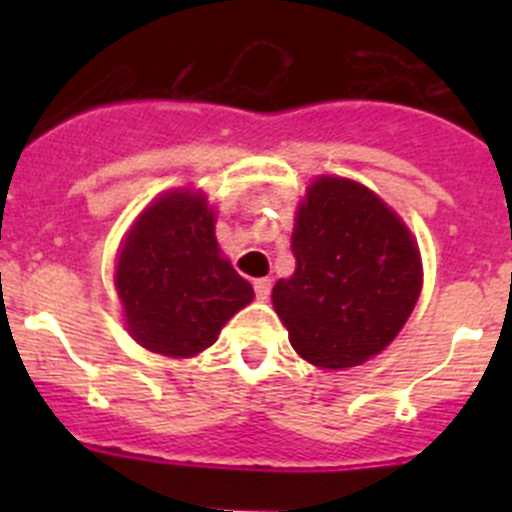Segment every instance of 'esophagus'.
Instances as JSON below:
<instances>
[{
	"instance_id": "34e87169",
	"label": "esophagus",
	"mask_w": 512,
	"mask_h": 512,
	"mask_svg": "<svg viewBox=\"0 0 512 512\" xmlns=\"http://www.w3.org/2000/svg\"><path fill=\"white\" fill-rule=\"evenodd\" d=\"M270 292H272L270 277H260V280H255V297L260 299V302H265V299L270 297Z\"/></svg>"
}]
</instances>
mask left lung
I'll use <instances>...</instances> for the list:
<instances>
[{
	"mask_svg": "<svg viewBox=\"0 0 512 512\" xmlns=\"http://www.w3.org/2000/svg\"><path fill=\"white\" fill-rule=\"evenodd\" d=\"M297 267L272 289L289 344L319 369H349L384 352L421 294L414 235L376 193L322 175L299 203Z\"/></svg>",
	"mask_w": 512,
	"mask_h": 512,
	"instance_id": "left-lung-1",
	"label": "left lung"
}]
</instances>
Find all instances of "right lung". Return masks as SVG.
I'll list each match as a JSON object with an SVG mask.
<instances>
[{"instance_id": "1", "label": "right lung", "mask_w": 512, "mask_h": 512, "mask_svg": "<svg viewBox=\"0 0 512 512\" xmlns=\"http://www.w3.org/2000/svg\"><path fill=\"white\" fill-rule=\"evenodd\" d=\"M116 289L131 337L165 356L200 354L255 292L215 240L205 195L173 190L133 223L116 265Z\"/></svg>"}]
</instances>
